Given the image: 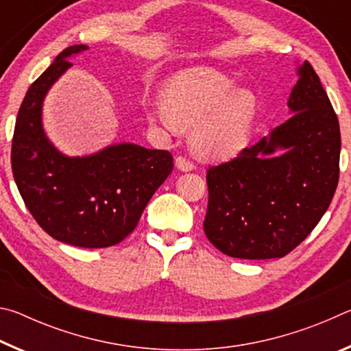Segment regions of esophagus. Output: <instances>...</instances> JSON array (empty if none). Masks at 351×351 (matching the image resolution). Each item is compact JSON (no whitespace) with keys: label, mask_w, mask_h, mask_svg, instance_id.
I'll return each mask as SVG.
<instances>
[{"label":"esophagus","mask_w":351,"mask_h":351,"mask_svg":"<svg viewBox=\"0 0 351 351\" xmlns=\"http://www.w3.org/2000/svg\"><path fill=\"white\" fill-rule=\"evenodd\" d=\"M175 164H176L178 170H181V171H192L195 169L193 162L189 161V159L184 158V156H176Z\"/></svg>","instance_id":"esophagus-1"}]
</instances>
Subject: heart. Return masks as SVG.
<instances>
[{"label":"heart","instance_id":"1","mask_svg":"<svg viewBox=\"0 0 351 351\" xmlns=\"http://www.w3.org/2000/svg\"><path fill=\"white\" fill-rule=\"evenodd\" d=\"M164 102L148 108V119L175 132L192 125V145L199 156L229 158L245 147L257 111L247 90H237L228 75L210 68L184 71L164 90Z\"/></svg>","mask_w":351,"mask_h":351}]
</instances>
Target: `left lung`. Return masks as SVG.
I'll use <instances>...</instances> for the list:
<instances>
[{
  "instance_id": "8db88e82",
  "label": "left lung",
  "mask_w": 351,
  "mask_h": 351,
  "mask_svg": "<svg viewBox=\"0 0 351 351\" xmlns=\"http://www.w3.org/2000/svg\"><path fill=\"white\" fill-rule=\"evenodd\" d=\"M288 99L291 116L235 159L207 170L204 232L235 258H280L316 228L339 181L341 130L308 62Z\"/></svg>"
}]
</instances>
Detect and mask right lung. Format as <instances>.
Listing matches in <instances>:
<instances>
[{
  "mask_svg": "<svg viewBox=\"0 0 351 351\" xmlns=\"http://www.w3.org/2000/svg\"><path fill=\"white\" fill-rule=\"evenodd\" d=\"M90 49L69 46L29 88L12 141V173L40 228L66 245L108 247L134 230L145 206L173 170L167 150L121 142L86 156H68L43 128V102L73 66L69 58Z\"/></svg>",
  "mask_w": 351,
  "mask_h": 351,
  "instance_id": "add662e5",
  "label": "right lung"
}]
</instances>
